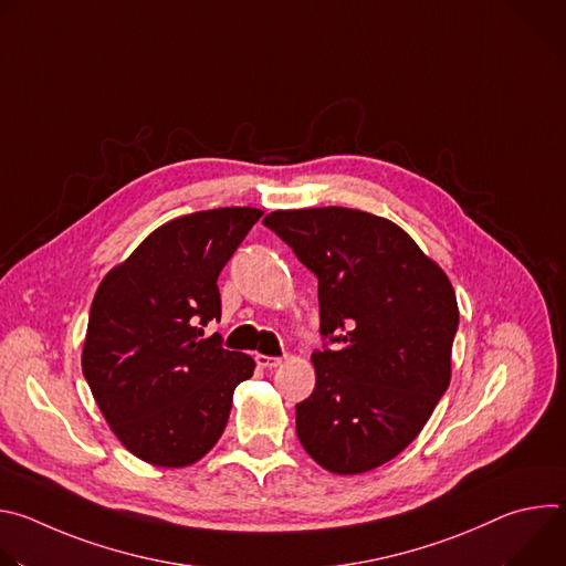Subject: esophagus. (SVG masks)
Here are the masks:
<instances>
[{
    "label": "esophagus",
    "mask_w": 566,
    "mask_h": 566,
    "mask_svg": "<svg viewBox=\"0 0 566 566\" xmlns=\"http://www.w3.org/2000/svg\"><path fill=\"white\" fill-rule=\"evenodd\" d=\"M255 360H258V365H260V367H264V369H275V367H280V365H282V358L264 356V354H258V356H255Z\"/></svg>",
    "instance_id": "1"
}]
</instances>
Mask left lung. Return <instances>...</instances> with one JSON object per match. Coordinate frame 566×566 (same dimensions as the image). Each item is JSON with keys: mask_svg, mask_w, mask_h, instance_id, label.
Segmentation results:
<instances>
[{"mask_svg": "<svg viewBox=\"0 0 566 566\" xmlns=\"http://www.w3.org/2000/svg\"><path fill=\"white\" fill-rule=\"evenodd\" d=\"M271 228L317 277L313 394L295 406L302 448L358 474L406 450L450 385L459 308L448 275L389 219L352 208L275 210Z\"/></svg>", "mask_w": 566, "mask_h": 566, "instance_id": "8db88e82", "label": "left lung"}]
</instances>
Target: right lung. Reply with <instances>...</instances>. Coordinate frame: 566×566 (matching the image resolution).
Segmentation results:
<instances>
[{
    "label": "right lung",
    "instance_id": "1",
    "mask_svg": "<svg viewBox=\"0 0 566 566\" xmlns=\"http://www.w3.org/2000/svg\"><path fill=\"white\" fill-rule=\"evenodd\" d=\"M258 208L172 219L101 282L92 302L83 374L118 441L138 459L184 468L221 437L234 387L255 360L203 338L221 317L217 277Z\"/></svg>",
    "mask_w": 566,
    "mask_h": 566
}]
</instances>
